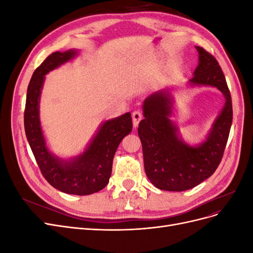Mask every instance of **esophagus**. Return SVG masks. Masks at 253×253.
Masks as SVG:
<instances>
[{
    "instance_id": "1",
    "label": "esophagus",
    "mask_w": 253,
    "mask_h": 253,
    "mask_svg": "<svg viewBox=\"0 0 253 253\" xmlns=\"http://www.w3.org/2000/svg\"><path fill=\"white\" fill-rule=\"evenodd\" d=\"M132 118H133V125H134V126H135V127L138 126L139 122H140L141 119H142V114H141L139 111H134V112L132 113Z\"/></svg>"
}]
</instances>
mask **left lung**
Instances as JSON below:
<instances>
[{"instance_id": "8db88e82", "label": "left lung", "mask_w": 253, "mask_h": 253, "mask_svg": "<svg viewBox=\"0 0 253 253\" xmlns=\"http://www.w3.org/2000/svg\"><path fill=\"white\" fill-rule=\"evenodd\" d=\"M200 62L190 79L192 85L218 88L226 98L223 111L214 122L206 141L191 147L177 135L170 119L172 98L168 90H158L145 99L138 126L142 144L144 171L156 188L186 191L200 185L215 172L228 141L232 125V100L225 75L210 52L196 46Z\"/></svg>"}]
</instances>
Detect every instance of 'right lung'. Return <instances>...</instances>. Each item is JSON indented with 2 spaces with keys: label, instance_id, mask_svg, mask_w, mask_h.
<instances>
[{
  "label": "right lung",
  "instance_id": "right-lung-1",
  "mask_svg": "<svg viewBox=\"0 0 253 253\" xmlns=\"http://www.w3.org/2000/svg\"><path fill=\"white\" fill-rule=\"evenodd\" d=\"M77 50L52 52L37 68L27 88L24 126L28 143L44 178L61 192L89 195L109 183L113 158L121 140L132 131L131 113L105 121L81 155L66 162L48 151L39 118V101L44 76L73 59Z\"/></svg>",
  "mask_w": 253,
  "mask_h": 253
}]
</instances>
